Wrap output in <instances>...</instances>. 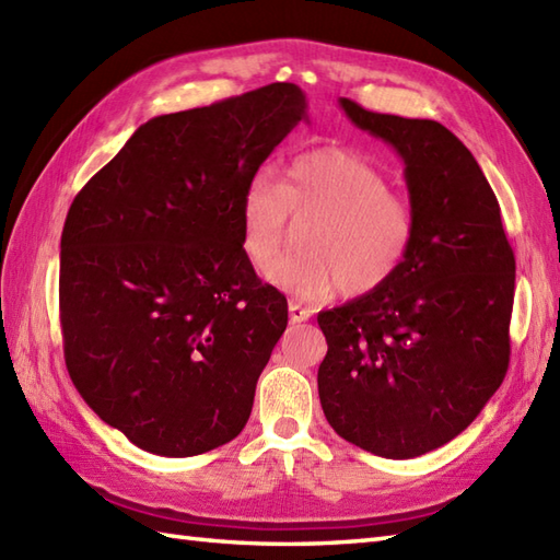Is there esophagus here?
<instances>
[{
  "instance_id": "1",
  "label": "esophagus",
  "mask_w": 560,
  "mask_h": 560,
  "mask_svg": "<svg viewBox=\"0 0 560 560\" xmlns=\"http://www.w3.org/2000/svg\"><path fill=\"white\" fill-rule=\"evenodd\" d=\"M311 307H305V305H301V303H289V317H291V323H305V319H311Z\"/></svg>"
}]
</instances>
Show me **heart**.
<instances>
[{
	"instance_id": "heart-1",
	"label": "heart",
	"mask_w": 560,
	"mask_h": 560,
	"mask_svg": "<svg viewBox=\"0 0 560 560\" xmlns=\"http://www.w3.org/2000/svg\"><path fill=\"white\" fill-rule=\"evenodd\" d=\"M313 220L305 254L277 262L288 211ZM419 233L409 199L359 153L317 149L295 156L279 180L259 171L241 199V247L269 283L303 301L343 291L368 295L397 277Z\"/></svg>"
}]
</instances>
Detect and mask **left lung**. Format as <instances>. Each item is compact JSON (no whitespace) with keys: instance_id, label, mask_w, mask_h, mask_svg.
<instances>
[{"instance_id":"1","label":"left lung","mask_w":560,"mask_h":560,"mask_svg":"<svg viewBox=\"0 0 560 560\" xmlns=\"http://www.w3.org/2000/svg\"><path fill=\"white\" fill-rule=\"evenodd\" d=\"M339 105L399 153L419 233L385 289L317 315L319 404L343 440L411 459L457 438L501 387L515 255L489 180L447 127Z\"/></svg>"}]
</instances>
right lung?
<instances>
[{
	"label": "right lung",
	"mask_w": 560,
	"mask_h": 560,
	"mask_svg": "<svg viewBox=\"0 0 560 560\" xmlns=\"http://www.w3.org/2000/svg\"><path fill=\"white\" fill-rule=\"evenodd\" d=\"M301 120L295 83L153 117L71 201L59 243L67 371L151 455H201L249 419L289 305L243 253L241 199Z\"/></svg>",
	"instance_id": "add662e5"
}]
</instances>
